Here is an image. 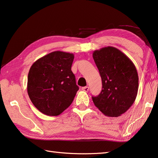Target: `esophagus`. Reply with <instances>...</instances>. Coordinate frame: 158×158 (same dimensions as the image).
I'll return each mask as SVG.
<instances>
[{"mask_svg":"<svg viewBox=\"0 0 158 158\" xmlns=\"http://www.w3.org/2000/svg\"><path fill=\"white\" fill-rule=\"evenodd\" d=\"M81 90H83L84 91L87 92V91H89V86H84V87H82V88H81Z\"/></svg>","mask_w":158,"mask_h":158,"instance_id":"esophagus-1","label":"esophagus"}]
</instances>
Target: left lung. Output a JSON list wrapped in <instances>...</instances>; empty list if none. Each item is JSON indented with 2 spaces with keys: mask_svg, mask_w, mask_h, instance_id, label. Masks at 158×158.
Returning <instances> with one entry per match:
<instances>
[{
  "mask_svg": "<svg viewBox=\"0 0 158 158\" xmlns=\"http://www.w3.org/2000/svg\"><path fill=\"white\" fill-rule=\"evenodd\" d=\"M102 79V91L92 97L100 111L108 117H119L136 100L139 76L134 64L116 48L107 46L93 52Z\"/></svg>",
  "mask_w": 158,
  "mask_h": 158,
  "instance_id": "left-lung-1",
  "label": "left lung"
}]
</instances>
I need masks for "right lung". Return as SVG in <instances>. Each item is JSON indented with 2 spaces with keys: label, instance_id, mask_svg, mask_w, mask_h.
Instances as JSON below:
<instances>
[{
  "label": "right lung",
  "instance_id": "right-lung-1",
  "mask_svg": "<svg viewBox=\"0 0 158 158\" xmlns=\"http://www.w3.org/2000/svg\"><path fill=\"white\" fill-rule=\"evenodd\" d=\"M73 53L54 51L34 62L28 74L27 93L42 113L57 116L72 104L79 87L71 67Z\"/></svg>",
  "mask_w": 158,
  "mask_h": 158
}]
</instances>
